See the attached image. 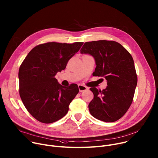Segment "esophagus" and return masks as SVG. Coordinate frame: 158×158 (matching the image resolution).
I'll return each instance as SVG.
<instances>
[{
    "mask_svg": "<svg viewBox=\"0 0 158 158\" xmlns=\"http://www.w3.org/2000/svg\"><path fill=\"white\" fill-rule=\"evenodd\" d=\"M78 87H79V92H83V91H86V90L89 89V88L84 85H81V84H79L78 85Z\"/></svg>",
    "mask_w": 158,
    "mask_h": 158,
    "instance_id": "1",
    "label": "esophagus"
}]
</instances>
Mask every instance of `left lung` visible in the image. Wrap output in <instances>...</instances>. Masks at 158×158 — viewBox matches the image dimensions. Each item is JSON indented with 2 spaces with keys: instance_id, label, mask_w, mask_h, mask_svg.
Wrapping results in <instances>:
<instances>
[{
  "instance_id": "left-lung-1",
  "label": "left lung",
  "mask_w": 158,
  "mask_h": 158,
  "mask_svg": "<svg viewBox=\"0 0 158 158\" xmlns=\"http://www.w3.org/2000/svg\"><path fill=\"white\" fill-rule=\"evenodd\" d=\"M81 53L94 57V76L104 77L107 81V87L102 91L90 88L94 94L88 106L90 113L102 121H118L131 106L137 85L132 56L119 43L106 40L85 42Z\"/></svg>"
}]
</instances>
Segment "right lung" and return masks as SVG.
<instances>
[{
    "label": "right lung",
    "instance_id": "1",
    "mask_svg": "<svg viewBox=\"0 0 158 158\" xmlns=\"http://www.w3.org/2000/svg\"><path fill=\"white\" fill-rule=\"evenodd\" d=\"M84 42H50L34 47L19 71V94L24 106L37 121L49 124L62 118L79 93L77 84L64 87L54 77L65 69Z\"/></svg>",
    "mask_w": 158,
    "mask_h": 158
}]
</instances>
